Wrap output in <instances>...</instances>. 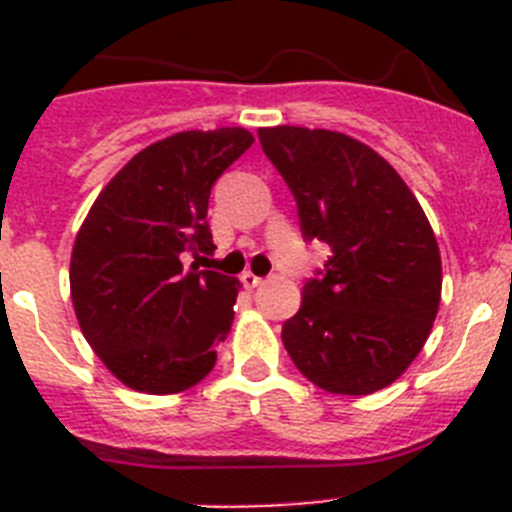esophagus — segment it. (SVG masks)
Wrapping results in <instances>:
<instances>
[{"mask_svg":"<svg viewBox=\"0 0 512 512\" xmlns=\"http://www.w3.org/2000/svg\"><path fill=\"white\" fill-rule=\"evenodd\" d=\"M261 282H264V279L256 277V274H251V271H243V274H241V284L246 289H256Z\"/></svg>","mask_w":512,"mask_h":512,"instance_id":"1","label":"esophagus"}]
</instances>
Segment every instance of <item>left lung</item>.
<instances>
[{
  "instance_id": "left-lung-1",
  "label": "left lung",
  "mask_w": 512,
  "mask_h": 512,
  "mask_svg": "<svg viewBox=\"0 0 512 512\" xmlns=\"http://www.w3.org/2000/svg\"><path fill=\"white\" fill-rule=\"evenodd\" d=\"M266 158L297 202L305 241L330 256L282 325L295 366L333 395H372L395 382L436 320L441 253L400 174L377 151L333 130H259Z\"/></svg>"
}]
</instances>
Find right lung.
I'll use <instances>...</instances> for the list:
<instances>
[{
    "label": "right lung",
    "mask_w": 512,
    "mask_h": 512,
    "mask_svg": "<svg viewBox=\"0 0 512 512\" xmlns=\"http://www.w3.org/2000/svg\"><path fill=\"white\" fill-rule=\"evenodd\" d=\"M251 143L243 128L158 140L112 176L76 235V320L130 390L174 395L215 366L241 284L200 269L215 251L207 205L217 176Z\"/></svg>",
    "instance_id": "right-lung-1"
}]
</instances>
